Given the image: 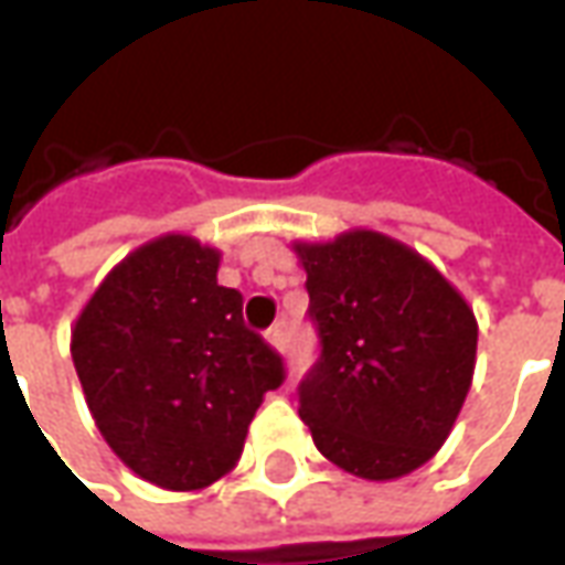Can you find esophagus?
I'll use <instances>...</instances> for the list:
<instances>
[{"label": "esophagus", "instance_id": "esophagus-1", "mask_svg": "<svg viewBox=\"0 0 565 565\" xmlns=\"http://www.w3.org/2000/svg\"><path fill=\"white\" fill-rule=\"evenodd\" d=\"M266 342L275 348V351H281L284 342H287V332H284V323H275L269 332H266Z\"/></svg>", "mask_w": 565, "mask_h": 565}]
</instances>
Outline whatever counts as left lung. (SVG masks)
<instances>
[{
  "instance_id": "1",
  "label": "left lung",
  "mask_w": 565,
  "mask_h": 565,
  "mask_svg": "<svg viewBox=\"0 0 565 565\" xmlns=\"http://www.w3.org/2000/svg\"><path fill=\"white\" fill-rule=\"evenodd\" d=\"M320 360L299 417L344 472L393 481L433 460L472 387L478 323L441 271L391 235L296 242Z\"/></svg>"
}]
</instances>
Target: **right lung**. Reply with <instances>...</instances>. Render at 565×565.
<instances>
[{
	"mask_svg": "<svg viewBox=\"0 0 565 565\" xmlns=\"http://www.w3.org/2000/svg\"><path fill=\"white\" fill-rule=\"evenodd\" d=\"M221 250L193 235L145 242L96 287L72 363L108 448L162 490H202L233 469L281 356L217 284Z\"/></svg>",
	"mask_w": 565,
	"mask_h": 565,
	"instance_id": "obj_1",
	"label": "right lung"
}]
</instances>
